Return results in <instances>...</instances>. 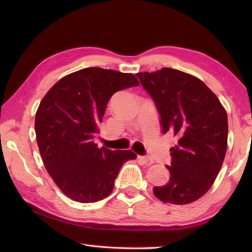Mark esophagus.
<instances>
[{
    "instance_id": "1",
    "label": "esophagus",
    "mask_w": 252,
    "mask_h": 252,
    "mask_svg": "<svg viewBox=\"0 0 252 252\" xmlns=\"http://www.w3.org/2000/svg\"><path fill=\"white\" fill-rule=\"evenodd\" d=\"M139 160L142 162V164H146V165H151L155 163V161H153L150 157H147V156L139 157Z\"/></svg>"
}]
</instances>
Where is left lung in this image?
<instances>
[{
  "label": "left lung",
  "mask_w": 252,
  "mask_h": 252,
  "mask_svg": "<svg viewBox=\"0 0 252 252\" xmlns=\"http://www.w3.org/2000/svg\"><path fill=\"white\" fill-rule=\"evenodd\" d=\"M160 114L162 132L178 142L170 149V179L153 188L162 202L187 204L210 189L222 167L228 142V117L222 104L201 80L162 67L136 73Z\"/></svg>",
  "instance_id": "obj_1"
}]
</instances>
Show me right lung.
I'll use <instances>...</instances> for the list:
<instances>
[{"instance_id": "obj_1", "label": "right lung", "mask_w": 252, "mask_h": 252, "mask_svg": "<svg viewBox=\"0 0 252 252\" xmlns=\"http://www.w3.org/2000/svg\"><path fill=\"white\" fill-rule=\"evenodd\" d=\"M136 85L131 73L87 67L59 80L42 99L35 114L40 155L55 185L74 201L108 197L123 163L136 158L93 142L110 97Z\"/></svg>"}]
</instances>
